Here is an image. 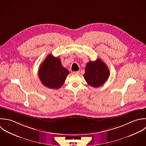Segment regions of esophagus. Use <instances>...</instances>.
I'll return each mask as SVG.
<instances>
[{"label": "esophagus", "instance_id": "34e87169", "mask_svg": "<svg viewBox=\"0 0 146 146\" xmlns=\"http://www.w3.org/2000/svg\"><path fill=\"white\" fill-rule=\"evenodd\" d=\"M80 73V71H76V72H74L73 73L74 74H78Z\"/></svg>", "mask_w": 146, "mask_h": 146}]
</instances>
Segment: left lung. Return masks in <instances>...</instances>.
Instances as JSON below:
<instances>
[{
  "label": "left lung",
  "mask_w": 146,
  "mask_h": 146,
  "mask_svg": "<svg viewBox=\"0 0 146 146\" xmlns=\"http://www.w3.org/2000/svg\"><path fill=\"white\" fill-rule=\"evenodd\" d=\"M109 75L107 65L101 59L97 58L95 61H90L87 63L84 77L90 86L98 88L108 80Z\"/></svg>",
  "instance_id": "8db88e82"
}]
</instances>
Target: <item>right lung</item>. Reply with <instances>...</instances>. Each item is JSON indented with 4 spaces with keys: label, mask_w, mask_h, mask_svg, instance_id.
Instances as JSON below:
<instances>
[{
    "label": "right lung",
    "mask_w": 146,
    "mask_h": 146,
    "mask_svg": "<svg viewBox=\"0 0 146 146\" xmlns=\"http://www.w3.org/2000/svg\"><path fill=\"white\" fill-rule=\"evenodd\" d=\"M69 72L62 66L60 59L48 54L40 65L38 77L42 84L50 89H58L64 84Z\"/></svg>",
    "instance_id": "add662e5"
}]
</instances>
